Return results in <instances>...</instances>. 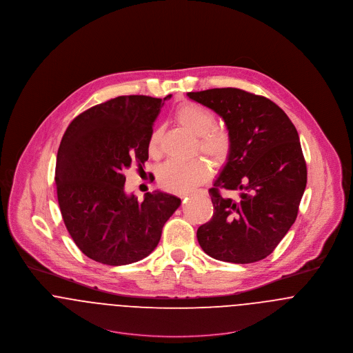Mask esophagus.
Listing matches in <instances>:
<instances>
[{
	"label": "esophagus",
	"instance_id": "esophagus-1",
	"mask_svg": "<svg viewBox=\"0 0 353 353\" xmlns=\"http://www.w3.org/2000/svg\"><path fill=\"white\" fill-rule=\"evenodd\" d=\"M188 196H189V194H181V199H185Z\"/></svg>",
	"mask_w": 353,
	"mask_h": 353
}]
</instances>
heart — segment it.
Here are the masks:
<instances>
[{
  "mask_svg": "<svg viewBox=\"0 0 353 353\" xmlns=\"http://www.w3.org/2000/svg\"><path fill=\"white\" fill-rule=\"evenodd\" d=\"M176 120L189 132L199 136V148L214 164H224L232 152V137L228 130L216 126V114L201 105L185 103L176 110ZM160 130H152L148 140V150L152 156L159 154ZM210 166L204 159L189 161H168L159 169L157 179L163 188L170 192L185 193L205 181Z\"/></svg>",
  "mask_w": 353,
  "mask_h": 353,
  "instance_id": "heart-1",
  "label": "heart"
}]
</instances>
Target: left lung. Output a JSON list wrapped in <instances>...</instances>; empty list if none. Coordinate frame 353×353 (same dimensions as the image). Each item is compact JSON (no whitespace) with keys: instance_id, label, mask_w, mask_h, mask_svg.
Listing matches in <instances>:
<instances>
[{"instance_id":"8db88e82","label":"left lung","mask_w":353,"mask_h":353,"mask_svg":"<svg viewBox=\"0 0 353 353\" xmlns=\"http://www.w3.org/2000/svg\"><path fill=\"white\" fill-rule=\"evenodd\" d=\"M216 112L232 137L228 161L209 194L212 219L197 229L210 257L249 264L270 256L293 225L307 187L299 133L270 99L237 88L189 92ZM221 190L234 191L233 199Z\"/></svg>"}]
</instances>
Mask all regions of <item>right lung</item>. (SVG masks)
Instances as JSON below:
<instances>
[{
	"label": "right lung",
	"instance_id": "add662e5",
	"mask_svg": "<svg viewBox=\"0 0 353 353\" xmlns=\"http://www.w3.org/2000/svg\"><path fill=\"white\" fill-rule=\"evenodd\" d=\"M120 96L89 108L63 133L56 185L65 227L89 259L105 265L143 260L181 200L161 190L144 201L124 190V172L148 160V140L164 101Z\"/></svg>",
	"mask_w": 353,
	"mask_h": 353
}]
</instances>
